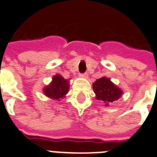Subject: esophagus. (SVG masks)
Instances as JSON below:
<instances>
[{
    "instance_id": "esophagus-1",
    "label": "esophagus",
    "mask_w": 157,
    "mask_h": 157,
    "mask_svg": "<svg viewBox=\"0 0 157 157\" xmlns=\"http://www.w3.org/2000/svg\"><path fill=\"white\" fill-rule=\"evenodd\" d=\"M80 76H81V77L86 78V77L87 76V73H80Z\"/></svg>"
}]
</instances>
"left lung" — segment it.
<instances>
[{"instance_id":"1","label":"left lung","mask_w":157,"mask_h":157,"mask_svg":"<svg viewBox=\"0 0 157 157\" xmlns=\"http://www.w3.org/2000/svg\"><path fill=\"white\" fill-rule=\"evenodd\" d=\"M93 90L96 94V99L109 105L120 98L123 94L122 90L113 85L109 78L103 76L96 80L93 84Z\"/></svg>"}]
</instances>
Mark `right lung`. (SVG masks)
<instances>
[{
    "instance_id": "1",
    "label": "right lung",
    "mask_w": 157,
    "mask_h": 157,
    "mask_svg": "<svg viewBox=\"0 0 157 157\" xmlns=\"http://www.w3.org/2000/svg\"><path fill=\"white\" fill-rule=\"evenodd\" d=\"M69 90V82L60 75H56L52 77V81L49 86H47L44 89L45 95L51 99L59 100L63 98Z\"/></svg>"
}]
</instances>
